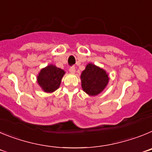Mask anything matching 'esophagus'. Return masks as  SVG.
I'll return each mask as SVG.
<instances>
[{
	"label": "esophagus",
	"mask_w": 152,
	"mask_h": 152,
	"mask_svg": "<svg viewBox=\"0 0 152 152\" xmlns=\"http://www.w3.org/2000/svg\"><path fill=\"white\" fill-rule=\"evenodd\" d=\"M69 71H70V72H71V73H72V74L75 73V71H76V70H75V66H72L71 68H69Z\"/></svg>",
	"instance_id": "34e87169"
}]
</instances>
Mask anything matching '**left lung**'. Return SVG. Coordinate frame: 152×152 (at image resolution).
I'll use <instances>...</instances> for the list:
<instances>
[{"label":"left lung","mask_w":152,"mask_h":152,"mask_svg":"<svg viewBox=\"0 0 152 152\" xmlns=\"http://www.w3.org/2000/svg\"><path fill=\"white\" fill-rule=\"evenodd\" d=\"M81 86L88 94H99L106 88L109 77L106 72L93 64H88L81 73Z\"/></svg>","instance_id":"obj_1"}]
</instances>
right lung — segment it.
<instances>
[{"instance_id":"right-lung-1","label":"right lung","mask_w":152,"mask_h":152,"mask_svg":"<svg viewBox=\"0 0 152 152\" xmlns=\"http://www.w3.org/2000/svg\"><path fill=\"white\" fill-rule=\"evenodd\" d=\"M64 75V72L62 69L50 64L40 71L37 80L45 92H53L59 88Z\"/></svg>"}]
</instances>
